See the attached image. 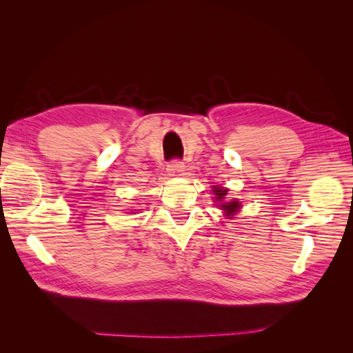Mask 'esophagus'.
<instances>
[{
	"label": "esophagus",
	"instance_id": "1",
	"mask_svg": "<svg viewBox=\"0 0 353 353\" xmlns=\"http://www.w3.org/2000/svg\"><path fill=\"white\" fill-rule=\"evenodd\" d=\"M184 168H185L184 162H183V160H179V159H174L172 162H169V165H168L169 174L174 175V176L183 175L184 174Z\"/></svg>",
	"mask_w": 353,
	"mask_h": 353
}]
</instances>
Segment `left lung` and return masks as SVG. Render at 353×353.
<instances>
[{
    "label": "left lung",
    "mask_w": 353,
    "mask_h": 353,
    "mask_svg": "<svg viewBox=\"0 0 353 353\" xmlns=\"http://www.w3.org/2000/svg\"><path fill=\"white\" fill-rule=\"evenodd\" d=\"M227 191H228V190H222L221 187H213V193L216 194L215 199L219 200V201H222L223 197L227 196ZM240 206H241L240 203H239L237 200H234V201H230V203H222L221 209L225 210L227 215H232V213H236L237 209H240Z\"/></svg>",
    "instance_id": "obj_1"
}]
</instances>
